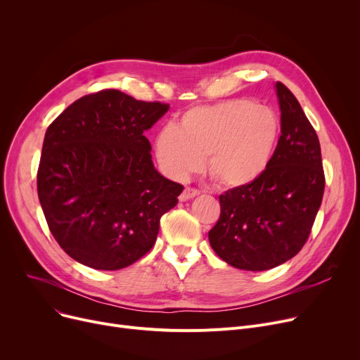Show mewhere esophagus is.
Returning a JSON list of instances; mask_svg holds the SVG:
<instances>
[{
    "label": "esophagus",
    "instance_id": "obj_1",
    "mask_svg": "<svg viewBox=\"0 0 360 360\" xmlns=\"http://www.w3.org/2000/svg\"><path fill=\"white\" fill-rule=\"evenodd\" d=\"M198 194H200V191L195 190V188L186 186L185 190L181 193V195H179V201H186V200H190V198H194V197H197Z\"/></svg>",
    "mask_w": 360,
    "mask_h": 360
}]
</instances>
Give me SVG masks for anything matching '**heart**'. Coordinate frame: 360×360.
Masks as SVG:
<instances>
[{"mask_svg": "<svg viewBox=\"0 0 360 360\" xmlns=\"http://www.w3.org/2000/svg\"><path fill=\"white\" fill-rule=\"evenodd\" d=\"M280 137L277 113L251 99H231L186 110L178 127L155 140L156 158L170 178L184 181L202 167L216 184L238 188L254 182L270 165Z\"/></svg>", "mask_w": 360, "mask_h": 360, "instance_id": "b5f03b06", "label": "heart"}]
</instances>
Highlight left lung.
I'll use <instances>...</instances> for the list:
<instances>
[{
  "mask_svg": "<svg viewBox=\"0 0 360 360\" xmlns=\"http://www.w3.org/2000/svg\"><path fill=\"white\" fill-rule=\"evenodd\" d=\"M281 134L270 165L254 182L219 197L220 217L209 232L213 251L240 270L264 271L307 243L326 176L316 132L295 94L276 83Z\"/></svg>",
  "mask_w": 360,
  "mask_h": 360,
  "instance_id": "left-lung-1",
  "label": "left lung"
}]
</instances>
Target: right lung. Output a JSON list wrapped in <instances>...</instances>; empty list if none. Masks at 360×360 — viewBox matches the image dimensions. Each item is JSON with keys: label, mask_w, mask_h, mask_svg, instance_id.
Returning <instances> with one entry per match:
<instances>
[{"label": "right lung", "mask_w": 360, "mask_h": 360, "mask_svg": "<svg viewBox=\"0 0 360 360\" xmlns=\"http://www.w3.org/2000/svg\"><path fill=\"white\" fill-rule=\"evenodd\" d=\"M117 89L86 94L48 127L37 195L48 228L75 261L120 270L153 247L184 186L162 176L144 131L167 112Z\"/></svg>", "instance_id": "add662e5"}]
</instances>
